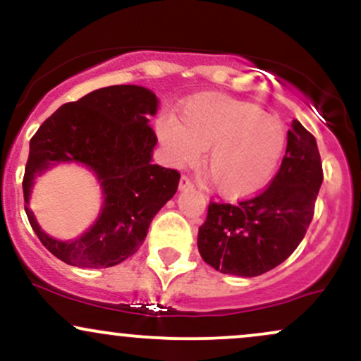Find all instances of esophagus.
Returning a JSON list of instances; mask_svg holds the SVG:
<instances>
[{
  "instance_id": "34e87169",
  "label": "esophagus",
  "mask_w": 361,
  "mask_h": 361,
  "mask_svg": "<svg viewBox=\"0 0 361 361\" xmlns=\"http://www.w3.org/2000/svg\"><path fill=\"white\" fill-rule=\"evenodd\" d=\"M192 188H193L192 181H190L186 176H181L180 185H178V190H180V192H186V190H192Z\"/></svg>"
}]
</instances>
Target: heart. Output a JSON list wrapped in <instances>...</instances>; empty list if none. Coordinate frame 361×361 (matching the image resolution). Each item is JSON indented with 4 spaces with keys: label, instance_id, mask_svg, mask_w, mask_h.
<instances>
[{
    "label": "heart",
    "instance_id": "b5f03b06",
    "mask_svg": "<svg viewBox=\"0 0 361 361\" xmlns=\"http://www.w3.org/2000/svg\"><path fill=\"white\" fill-rule=\"evenodd\" d=\"M156 134L169 163L193 166L207 149L205 173L215 192L243 200L264 190L283 156V123L255 103L224 93H200L183 103L178 120L161 117Z\"/></svg>",
    "mask_w": 361,
    "mask_h": 361
}]
</instances>
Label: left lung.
Returning <instances> with one entry per match:
<instances>
[{
	"instance_id": "left-lung-1",
	"label": "left lung",
	"mask_w": 361,
	"mask_h": 361,
	"mask_svg": "<svg viewBox=\"0 0 361 361\" xmlns=\"http://www.w3.org/2000/svg\"><path fill=\"white\" fill-rule=\"evenodd\" d=\"M322 164L314 135L292 120L287 151L271 185L238 205L210 204L198 229L207 264L244 279L263 275L297 250L314 215Z\"/></svg>"
}]
</instances>
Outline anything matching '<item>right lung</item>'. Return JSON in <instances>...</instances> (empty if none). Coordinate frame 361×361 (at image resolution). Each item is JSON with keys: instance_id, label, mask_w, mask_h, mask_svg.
I'll return each mask as SVG.
<instances>
[{"instance_id": "1", "label": "right lung", "mask_w": 361, "mask_h": 361, "mask_svg": "<svg viewBox=\"0 0 361 361\" xmlns=\"http://www.w3.org/2000/svg\"><path fill=\"white\" fill-rule=\"evenodd\" d=\"M157 106V97L144 86H106L62 105L32 137L23 176L25 212L56 258L80 268H109L142 246L152 219L180 181L175 169L152 164L157 139L147 123ZM59 164L85 166L102 190L95 222L64 242L45 233L30 210L35 180Z\"/></svg>"}]
</instances>
